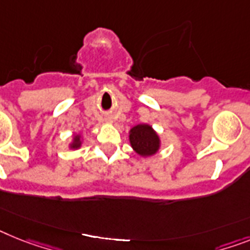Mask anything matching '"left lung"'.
Returning <instances> with one entry per match:
<instances>
[{
  "label": "left lung",
  "instance_id": "1",
  "mask_svg": "<svg viewBox=\"0 0 250 250\" xmlns=\"http://www.w3.org/2000/svg\"><path fill=\"white\" fill-rule=\"evenodd\" d=\"M132 148L144 157L155 155L160 148V137L148 125H137L129 131Z\"/></svg>",
  "mask_w": 250,
  "mask_h": 250
}]
</instances>
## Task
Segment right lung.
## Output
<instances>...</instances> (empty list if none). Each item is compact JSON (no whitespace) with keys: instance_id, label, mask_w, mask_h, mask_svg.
Here are the masks:
<instances>
[{"instance_id":"1","label":"right lung","mask_w":250,"mask_h":250,"mask_svg":"<svg viewBox=\"0 0 250 250\" xmlns=\"http://www.w3.org/2000/svg\"><path fill=\"white\" fill-rule=\"evenodd\" d=\"M81 136L80 135H75L73 136V140H72V144L70 145L71 148H79L80 146H81Z\"/></svg>"}]
</instances>
